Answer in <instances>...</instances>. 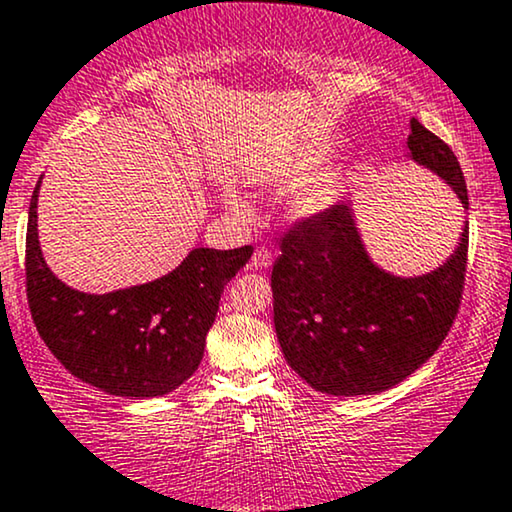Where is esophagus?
Listing matches in <instances>:
<instances>
[{
  "instance_id": "obj_1",
  "label": "esophagus",
  "mask_w": 512,
  "mask_h": 512,
  "mask_svg": "<svg viewBox=\"0 0 512 512\" xmlns=\"http://www.w3.org/2000/svg\"><path fill=\"white\" fill-rule=\"evenodd\" d=\"M271 262H274V250L269 245H260V248L252 252V267L255 269H269Z\"/></svg>"
}]
</instances>
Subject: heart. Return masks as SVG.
Returning a JSON list of instances; mask_svg holds the SVG:
<instances>
[{"label": "heart", "mask_w": 512, "mask_h": 512, "mask_svg": "<svg viewBox=\"0 0 512 512\" xmlns=\"http://www.w3.org/2000/svg\"><path fill=\"white\" fill-rule=\"evenodd\" d=\"M333 158V146L328 144L326 139H309L304 141L300 148H295V153L290 155L281 163V167L276 170V181L286 189H295V186H306L302 191V196L297 203H300L302 212H319L323 208H328L333 200V184L326 179H315L321 177L326 172V167L331 165ZM315 184L312 185L311 181Z\"/></svg>", "instance_id": "obj_1"}]
</instances>
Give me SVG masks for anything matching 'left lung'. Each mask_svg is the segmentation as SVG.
<instances>
[{
  "mask_svg": "<svg viewBox=\"0 0 512 512\" xmlns=\"http://www.w3.org/2000/svg\"><path fill=\"white\" fill-rule=\"evenodd\" d=\"M413 160L435 170L468 208L454 151L411 120ZM271 271L283 357L314 390L357 397L390 390L428 361L454 326L468 269V226L444 267L397 278L373 267L347 205L295 219Z\"/></svg>",
  "mask_w": 512,
  "mask_h": 512,
  "instance_id": "8db88e82",
  "label": "left lung"
}]
</instances>
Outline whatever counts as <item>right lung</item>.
<instances>
[{
  "instance_id": "obj_1",
  "label": "right lung",
  "mask_w": 512,
  "mask_h": 512,
  "mask_svg": "<svg viewBox=\"0 0 512 512\" xmlns=\"http://www.w3.org/2000/svg\"><path fill=\"white\" fill-rule=\"evenodd\" d=\"M37 181L25 234V293L37 333L84 383L115 397H160L203 359L224 286L250 260L236 250L196 248L170 274L108 295L68 288L44 264L37 241Z\"/></svg>"
}]
</instances>
